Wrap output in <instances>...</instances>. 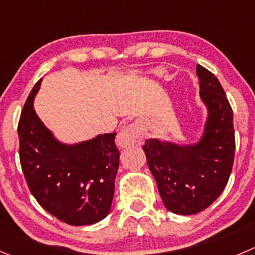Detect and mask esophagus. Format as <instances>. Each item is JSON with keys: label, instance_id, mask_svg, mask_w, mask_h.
Segmentation results:
<instances>
[{"label": "esophagus", "instance_id": "1", "mask_svg": "<svg viewBox=\"0 0 255 255\" xmlns=\"http://www.w3.org/2000/svg\"><path fill=\"white\" fill-rule=\"evenodd\" d=\"M142 139L143 135L140 128L135 125H129L118 133L116 142H117V145L120 148H127L130 147V145L140 144Z\"/></svg>", "mask_w": 255, "mask_h": 255}]
</instances>
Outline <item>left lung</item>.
<instances>
[{
  "mask_svg": "<svg viewBox=\"0 0 255 255\" xmlns=\"http://www.w3.org/2000/svg\"><path fill=\"white\" fill-rule=\"evenodd\" d=\"M201 97L209 117L201 142L179 147L145 140L143 150L165 208L190 216L208 208L224 190L234 163L233 110L216 76L197 66Z\"/></svg>",
  "mask_w": 255,
  "mask_h": 255,
  "instance_id": "obj_1",
  "label": "left lung"
}]
</instances>
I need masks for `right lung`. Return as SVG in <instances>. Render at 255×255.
<instances>
[{"instance_id": "add662e5", "label": "right lung", "mask_w": 255, "mask_h": 255, "mask_svg": "<svg viewBox=\"0 0 255 255\" xmlns=\"http://www.w3.org/2000/svg\"><path fill=\"white\" fill-rule=\"evenodd\" d=\"M24 103L18 122L19 162L31 193L39 206L63 223L88 226L111 211L120 165L116 133L98 135L81 144L57 142L37 117L33 97Z\"/></svg>"}]
</instances>
